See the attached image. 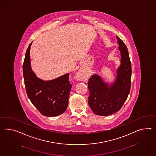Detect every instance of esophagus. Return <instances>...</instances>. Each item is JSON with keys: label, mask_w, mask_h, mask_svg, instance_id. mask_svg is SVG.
Returning a JSON list of instances; mask_svg holds the SVG:
<instances>
[{"label": "esophagus", "mask_w": 156, "mask_h": 156, "mask_svg": "<svg viewBox=\"0 0 156 156\" xmlns=\"http://www.w3.org/2000/svg\"><path fill=\"white\" fill-rule=\"evenodd\" d=\"M83 74L82 72H79L76 73V78L78 80H82V78H83Z\"/></svg>", "instance_id": "obj_1"}]
</instances>
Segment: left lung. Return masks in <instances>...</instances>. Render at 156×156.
I'll return each instance as SVG.
<instances>
[{
  "mask_svg": "<svg viewBox=\"0 0 156 156\" xmlns=\"http://www.w3.org/2000/svg\"><path fill=\"white\" fill-rule=\"evenodd\" d=\"M121 52V65L117 69V78L109 86L101 77L94 74L88 80V104L95 114L106 116L120 110L130 91L131 64L124 42L116 36Z\"/></svg>",
  "mask_w": 156,
  "mask_h": 156,
  "instance_id": "obj_1",
  "label": "left lung"
}]
</instances>
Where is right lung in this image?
<instances>
[{"label": "right lung", "mask_w": 156, "mask_h": 156, "mask_svg": "<svg viewBox=\"0 0 156 156\" xmlns=\"http://www.w3.org/2000/svg\"><path fill=\"white\" fill-rule=\"evenodd\" d=\"M29 44L23 64V75L28 98L39 112L47 117L62 114L68 106L69 95L72 85L69 73L55 80L44 81L38 78L31 68Z\"/></svg>", "instance_id": "add662e5"}]
</instances>
